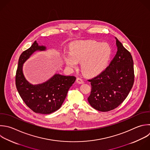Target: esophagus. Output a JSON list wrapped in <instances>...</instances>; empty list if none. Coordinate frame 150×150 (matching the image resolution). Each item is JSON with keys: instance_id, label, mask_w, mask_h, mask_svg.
<instances>
[{"instance_id": "34e87169", "label": "esophagus", "mask_w": 150, "mask_h": 150, "mask_svg": "<svg viewBox=\"0 0 150 150\" xmlns=\"http://www.w3.org/2000/svg\"><path fill=\"white\" fill-rule=\"evenodd\" d=\"M76 81L79 84H83L84 83V81L81 79H80V78H77Z\"/></svg>"}]
</instances>
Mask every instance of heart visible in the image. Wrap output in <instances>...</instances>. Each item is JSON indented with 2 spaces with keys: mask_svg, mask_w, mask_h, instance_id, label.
<instances>
[{
  "mask_svg": "<svg viewBox=\"0 0 150 150\" xmlns=\"http://www.w3.org/2000/svg\"><path fill=\"white\" fill-rule=\"evenodd\" d=\"M111 53V48L108 44L88 40L73 45L70 47V53H64L63 57L67 67L76 69L78 63H80L83 73L93 77L105 68Z\"/></svg>",
  "mask_w": 150,
  "mask_h": 150,
  "instance_id": "heart-1",
  "label": "heart"
}]
</instances>
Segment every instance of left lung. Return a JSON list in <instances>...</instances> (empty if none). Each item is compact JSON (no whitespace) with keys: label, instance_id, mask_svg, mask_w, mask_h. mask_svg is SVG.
<instances>
[{"label":"left lung","instance_id":"left-lung-1","mask_svg":"<svg viewBox=\"0 0 150 150\" xmlns=\"http://www.w3.org/2000/svg\"><path fill=\"white\" fill-rule=\"evenodd\" d=\"M117 53L104 71L89 80L91 91L87 100L94 109L105 112L117 108L128 95L134 80V63L130 53L116 38Z\"/></svg>","mask_w":150,"mask_h":150}]
</instances>
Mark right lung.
Masks as SVG:
<instances>
[{
	"instance_id": "1",
	"label": "right lung",
	"mask_w": 150,
	"mask_h": 150,
	"mask_svg": "<svg viewBox=\"0 0 150 150\" xmlns=\"http://www.w3.org/2000/svg\"><path fill=\"white\" fill-rule=\"evenodd\" d=\"M45 46L35 41L31 47L21 55L16 75V86L21 98L34 112L49 114L59 110L64 102L67 92L76 78L56 73L46 81L32 84L25 78L23 66L26 61L36 52L46 51Z\"/></svg>"
}]
</instances>
